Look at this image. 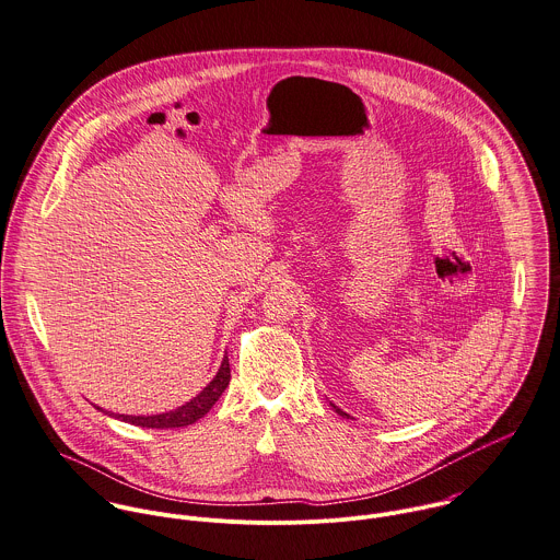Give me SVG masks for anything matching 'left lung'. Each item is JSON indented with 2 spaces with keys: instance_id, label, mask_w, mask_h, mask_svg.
I'll return each mask as SVG.
<instances>
[{
  "instance_id": "obj_1",
  "label": "left lung",
  "mask_w": 560,
  "mask_h": 560,
  "mask_svg": "<svg viewBox=\"0 0 560 560\" xmlns=\"http://www.w3.org/2000/svg\"><path fill=\"white\" fill-rule=\"evenodd\" d=\"M334 408H336V406H334ZM336 412H338V415H342V417H349V415H347V412H342L340 408H336Z\"/></svg>"
}]
</instances>
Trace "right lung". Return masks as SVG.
Listing matches in <instances>:
<instances>
[{
	"label": "right lung",
	"instance_id": "add662e5",
	"mask_svg": "<svg viewBox=\"0 0 560 560\" xmlns=\"http://www.w3.org/2000/svg\"><path fill=\"white\" fill-rule=\"evenodd\" d=\"M231 382V369H229V358L222 360V366L218 371V375L209 382V386L194 397L191 401H187L185 406L165 412V415H154V417H126V415H117V419L130 423V425H139V428H152V430H172V428H185L196 423L198 419H202L213 404L220 399V395L224 393V388Z\"/></svg>",
	"mask_w": 560,
	"mask_h": 560
}]
</instances>
